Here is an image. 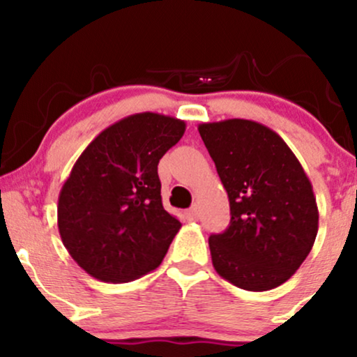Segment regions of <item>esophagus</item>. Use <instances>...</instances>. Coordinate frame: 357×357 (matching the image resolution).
I'll return each instance as SVG.
<instances>
[{
	"mask_svg": "<svg viewBox=\"0 0 357 357\" xmlns=\"http://www.w3.org/2000/svg\"><path fill=\"white\" fill-rule=\"evenodd\" d=\"M198 210L196 208H190V210L184 211V218H186L188 221H196L198 220Z\"/></svg>",
	"mask_w": 357,
	"mask_h": 357,
	"instance_id": "esophagus-1",
	"label": "esophagus"
}]
</instances>
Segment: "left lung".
<instances>
[{"instance_id":"1","label":"left lung","mask_w":357,"mask_h":357,"mask_svg":"<svg viewBox=\"0 0 357 357\" xmlns=\"http://www.w3.org/2000/svg\"><path fill=\"white\" fill-rule=\"evenodd\" d=\"M198 130L230 199V225L208 240L213 267L250 292L275 289L296 273L317 236L312 184L267 126L228 119Z\"/></svg>"}]
</instances>
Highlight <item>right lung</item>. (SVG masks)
Instances as JSON below:
<instances>
[{
    "mask_svg": "<svg viewBox=\"0 0 357 357\" xmlns=\"http://www.w3.org/2000/svg\"><path fill=\"white\" fill-rule=\"evenodd\" d=\"M184 130L179 119L134 114L77 159L56 213L65 248L89 275L121 284L161 265L181 223L162 206L158 165Z\"/></svg>",
    "mask_w": 357,
    "mask_h": 357,
    "instance_id": "obj_1",
    "label": "right lung"
}]
</instances>
